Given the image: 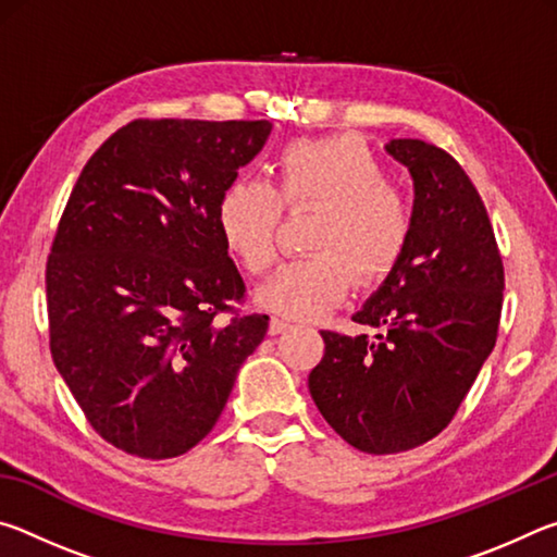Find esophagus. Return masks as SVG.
Wrapping results in <instances>:
<instances>
[{
  "instance_id": "obj_1",
  "label": "esophagus",
  "mask_w": 557,
  "mask_h": 557,
  "mask_svg": "<svg viewBox=\"0 0 557 557\" xmlns=\"http://www.w3.org/2000/svg\"><path fill=\"white\" fill-rule=\"evenodd\" d=\"M289 326V319L287 317H280V314H275L270 319V334H280V332H285V329Z\"/></svg>"
}]
</instances>
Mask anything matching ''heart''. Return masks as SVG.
Here are the masks:
<instances>
[{"mask_svg": "<svg viewBox=\"0 0 557 557\" xmlns=\"http://www.w3.org/2000/svg\"><path fill=\"white\" fill-rule=\"evenodd\" d=\"M282 209L314 211L309 256L282 265L260 289L262 305L319 317L346 297L388 280L408 252L412 206L383 159L348 135L295 139L277 157V188L233 182L219 203V228L250 275H265L280 252Z\"/></svg>", "mask_w": 557, "mask_h": 557, "instance_id": "heart-1", "label": "heart"}]
</instances>
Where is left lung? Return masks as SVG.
Returning <instances> with one entry per match:
<instances>
[{
	"instance_id": "left-lung-1",
	"label": "left lung",
	"mask_w": 557,
	"mask_h": 557,
	"mask_svg": "<svg viewBox=\"0 0 557 557\" xmlns=\"http://www.w3.org/2000/svg\"><path fill=\"white\" fill-rule=\"evenodd\" d=\"M414 182L408 252L356 324L375 336L322 332L309 373L319 412L366 455H398L437 437L492 354L502 322L504 262L486 206L442 147L393 139Z\"/></svg>"
}]
</instances>
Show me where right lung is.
Wrapping results in <instances>:
<instances>
[{
	"label": "right lung",
	"instance_id": "obj_1",
	"mask_svg": "<svg viewBox=\"0 0 557 557\" xmlns=\"http://www.w3.org/2000/svg\"><path fill=\"white\" fill-rule=\"evenodd\" d=\"M268 120H132L88 159L46 260L49 346L98 435L172 459L209 435L268 314L245 282L219 203Z\"/></svg>",
	"mask_w": 557,
	"mask_h": 557
}]
</instances>
